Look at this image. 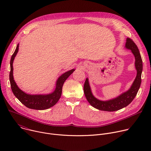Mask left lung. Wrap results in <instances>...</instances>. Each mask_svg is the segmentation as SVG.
I'll list each match as a JSON object with an SVG mask.
<instances>
[{
  "mask_svg": "<svg viewBox=\"0 0 151 151\" xmlns=\"http://www.w3.org/2000/svg\"><path fill=\"white\" fill-rule=\"evenodd\" d=\"M126 48L132 50L135 57V67L137 75L132 87L127 91L122 93L116 98L107 101H101L96 99L92 94L88 79L87 78L83 85V91L86 99L89 103L95 108L104 111L114 112L122 109L130 104L135 98L141 84V76L143 64L139 50L135 43L130 38H127L125 44Z\"/></svg>",
  "mask_w": 151,
  "mask_h": 151,
  "instance_id": "left-lung-1",
  "label": "left lung"
}]
</instances>
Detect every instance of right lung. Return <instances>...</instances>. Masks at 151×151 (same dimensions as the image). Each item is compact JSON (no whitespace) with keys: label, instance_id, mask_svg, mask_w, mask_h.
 <instances>
[{"label":"right lung","instance_id":"obj_1","mask_svg":"<svg viewBox=\"0 0 151 151\" xmlns=\"http://www.w3.org/2000/svg\"><path fill=\"white\" fill-rule=\"evenodd\" d=\"M19 44L17 45L15 52L12 54L11 61L10 67L11 71L9 73V81L12 91L15 96L28 108L36 110H45L54 106L59 100L61 93L62 87L64 82L68 77L74 72L75 69H72L61 75L57 79L56 82V87L54 92L49 94L31 95L26 94L21 90L16 84L13 77V66L12 64L15 57L18 51Z\"/></svg>","mask_w":151,"mask_h":151}]
</instances>
